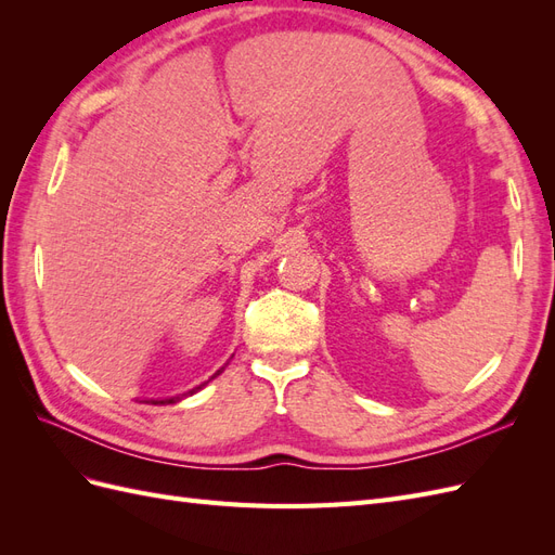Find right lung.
<instances>
[{"label":"right lung","mask_w":555,"mask_h":555,"mask_svg":"<svg viewBox=\"0 0 555 555\" xmlns=\"http://www.w3.org/2000/svg\"><path fill=\"white\" fill-rule=\"evenodd\" d=\"M220 373H222V371H217V373H215V375H212L210 379H215V377H217V375H220ZM210 379H208V382H210ZM208 382H204V384H198V386H196V389L188 391V393H184V396H192V393H196L198 389H204V386H206ZM178 400H180V398H164V400H145V402H153V405H169V402H178Z\"/></svg>","instance_id":"obj_1"}]
</instances>
